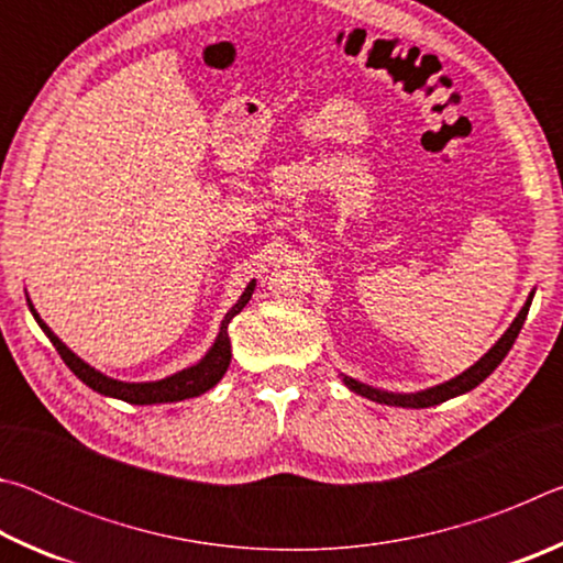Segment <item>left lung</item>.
Segmentation results:
<instances>
[{
  "instance_id": "8db88e82",
  "label": "left lung",
  "mask_w": 563,
  "mask_h": 563,
  "mask_svg": "<svg viewBox=\"0 0 563 563\" xmlns=\"http://www.w3.org/2000/svg\"><path fill=\"white\" fill-rule=\"evenodd\" d=\"M531 298H533V292L529 295V300L523 302V308L519 310V316L514 318L509 330L504 332V335L497 340V345H494L482 360H476L470 369H464L462 375L452 377L450 383H442V385L430 387V389H422V393H412V395L385 393V389H377V387H369V385H365V383H357V379H352V377H347V375H342V383H345V385L352 389V393H357V395H362V397L373 399V402L393 405V407H412V409L434 407V405H440V402H446V399L470 393V389H474L476 385L484 383V379H487V377L494 373V369L499 367V362H501L504 357H507V352L511 350L514 340H517L519 330H521V325H523V320H527V316H529Z\"/></svg>"
}]
</instances>
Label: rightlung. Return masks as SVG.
<instances>
[{"mask_svg":"<svg viewBox=\"0 0 563 563\" xmlns=\"http://www.w3.org/2000/svg\"><path fill=\"white\" fill-rule=\"evenodd\" d=\"M253 290H255V280L247 283V288L243 290L241 298H238L233 308L225 312V318L221 322V332H218L216 342L211 345V350H208L206 355L196 362V365L180 369V373L170 375V377L156 379V383H121V379L107 377L103 373H99V369H93L89 362L76 357L74 352L54 335L49 325H46V322L40 318V312L34 310L30 298H26V302H30L32 316L36 322H40L44 335L52 340V345L66 362V367H69L84 385L91 387L93 393L117 397V399H123V402H131V405H161V402H180V399L198 397L221 383V377L225 375L228 365H231V338H228V322H231L238 312L245 308L247 300H251Z\"/></svg>","mask_w":563,"mask_h":563,"instance_id":"1","label":"right lung"}]
</instances>
